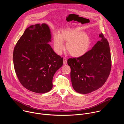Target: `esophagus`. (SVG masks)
Masks as SVG:
<instances>
[{
	"instance_id": "esophagus-1",
	"label": "esophagus",
	"mask_w": 124,
	"mask_h": 124,
	"mask_svg": "<svg viewBox=\"0 0 124 124\" xmlns=\"http://www.w3.org/2000/svg\"><path fill=\"white\" fill-rule=\"evenodd\" d=\"M63 64H64V65H66V64H67V59L65 58H64L63 59Z\"/></svg>"
}]
</instances>
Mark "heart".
Returning <instances> with one entry per match:
<instances>
[{
  "label": "heart",
  "mask_w": 124,
  "mask_h": 124,
  "mask_svg": "<svg viewBox=\"0 0 124 124\" xmlns=\"http://www.w3.org/2000/svg\"><path fill=\"white\" fill-rule=\"evenodd\" d=\"M63 42L66 43L67 50L70 55L76 58L85 54L91 46L89 35L78 28L64 29L59 35H54L53 44L58 54H61L65 48Z\"/></svg>",
  "instance_id": "obj_1"
}]
</instances>
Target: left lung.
<instances>
[{
    "mask_svg": "<svg viewBox=\"0 0 124 124\" xmlns=\"http://www.w3.org/2000/svg\"><path fill=\"white\" fill-rule=\"evenodd\" d=\"M101 40L85 54L77 58H69L70 79L74 89L86 94L101 87L107 81L111 68L109 43L102 33Z\"/></svg>",
    "mask_w": 124,
    "mask_h": 124,
    "instance_id": "1",
    "label": "left lung"
}]
</instances>
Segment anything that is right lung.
<instances>
[{
  "instance_id": "right-lung-1",
  "label": "right lung",
  "mask_w": 124,
  "mask_h": 124,
  "mask_svg": "<svg viewBox=\"0 0 124 124\" xmlns=\"http://www.w3.org/2000/svg\"><path fill=\"white\" fill-rule=\"evenodd\" d=\"M50 28L46 23L27 28L17 41L13 52L16 74L27 90L44 94L50 91L55 72L63 63V58L54 51Z\"/></svg>"
}]
</instances>
